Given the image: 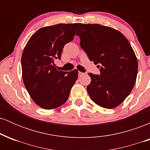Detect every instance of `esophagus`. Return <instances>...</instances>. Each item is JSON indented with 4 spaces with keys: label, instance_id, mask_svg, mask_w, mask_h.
Here are the masks:
<instances>
[{
    "label": "esophagus",
    "instance_id": "1",
    "mask_svg": "<svg viewBox=\"0 0 150 150\" xmlns=\"http://www.w3.org/2000/svg\"><path fill=\"white\" fill-rule=\"evenodd\" d=\"M84 73H82V72H79V76H81V75H84Z\"/></svg>",
    "mask_w": 150,
    "mask_h": 150
}]
</instances>
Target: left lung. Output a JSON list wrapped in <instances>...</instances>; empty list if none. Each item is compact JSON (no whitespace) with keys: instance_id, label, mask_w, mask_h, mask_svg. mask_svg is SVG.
<instances>
[{"instance_id":"1","label":"left lung","mask_w":150,"mask_h":150,"mask_svg":"<svg viewBox=\"0 0 150 150\" xmlns=\"http://www.w3.org/2000/svg\"><path fill=\"white\" fill-rule=\"evenodd\" d=\"M76 35L89 59L100 68V75L88 74L89 97L101 107L119 106L133 88L138 69L128 40L119 31L99 24H81Z\"/></svg>"}]
</instances>
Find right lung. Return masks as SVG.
<instances>
[{"mask_svg":"<svg viewBox=\"0 0 150 150\" xmlns=\"http://www.w3.org/2000/svg\"><path fill=\"white\" fill-rule=\"evenodd\" d=\"M79 23L58 24L39 29L26 44L21 58L22 80L36 104L54 109L67 101L78 77L76 69H56L54 60L61 58L63 47L71 42Z\"/></svg>","mask_w":150,"mask_h":150,"instance_id":"1","label":"right lung"}]
</instances>
